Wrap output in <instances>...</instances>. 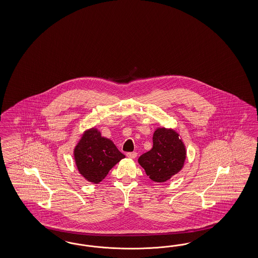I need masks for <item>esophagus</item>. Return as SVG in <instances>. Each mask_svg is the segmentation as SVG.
Masks as SVG:
<instances>
[{
	"mask_svg": "<svg viewBox=\"0 0 258 258\" xmlns=\"http://www.w3.org/2000/svg\"><path fill=\"white\" fill-rule=\"evenodd\" d=\"M126 157H128L131 159H135L137 157V153L136 152H127L126 153Z\"/></svg>",
	"mask_w": 258,
	"mask_h": 258,
	"instance_id": "obj_1",
	"label": "esophagus"
}]
</instances>
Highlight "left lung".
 Here are the masks:
<instances>
[{"mask_svg": "<svg viewBox=\"0 0 258 258\" xmlns=\"http://www.w3.org/2000/svg\"><path fill=\"white\" fill-rule=\"evenodd\" d=\"M186 149L175 130L157 127L153 133V147L141 155L138 163L150 180L164 182L182 169Z\"/></svg>", "mask_w": 258, "mask_h": 258, "instance_id": "1", "label": "left lung"}]
</instances>
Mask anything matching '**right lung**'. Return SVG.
I'll return each instance as SVG.
<instances>
[{
  "label": "right lung",
  "instance_id": "add662e5",
  "mask_svg": "<svg viewBox=\"0 0 258 258\" xmlns=\"http://www.w3.org/2000/svg\"><path fill=\"white\" fill-rule=\"evenodd\" d=\"M125 155L113 142L101 136L93 126L82 133L74 149V159L79 174L92 183H99Z\"/></svg>",
  "mask_w": 258,
  "mask_h": 258
}]
</instances>
